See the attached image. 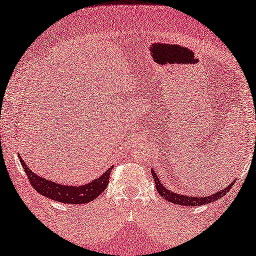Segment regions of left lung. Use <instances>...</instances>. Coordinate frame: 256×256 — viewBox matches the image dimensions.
Returning <instances> with one entry per match:
<instances>
[{
	"label": "left lung",
	"instance_id": "obj_1",
	"mask_svg": "<svg viewBox=\"0 0 256 256\" xmlns=\"http://www.w3.org/2000/svg\"><path fill=\"white\" fill-rule=\"evenodd\" d=\"M152 176H153L154 182H155V186L156 190L160 194V196L164 198L166 201H170V202L176 204H181V206H188V207H198V206H202V204H207L212 202V201H216L218 199L222 198L224 196L228 194V191L232 189V186H234V182H232L230 184H228L225 189L219 190L216 194H214L212 196H184V194H178L173 192L171 190H168L166 186H164L162 184V182L160 181V178L158 176V174L154 172V168H152Z\"/></svg>",
	"mask_w": 256,
	"mask_h": 256
}]
</instances>
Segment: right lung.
<instances>
[{
    "label": "right lung",
    "mask_w": 256,
    "mask_h": 256,
    "mask_svg": "<svg viewBox=\"0 0 256 256\" xmlns=\"http://www.w3.org/2000/svg\"><path fill=\"white\" fill-rule=\"evenodd\" d=\"M19 158L26 176L29 178V182L38 194L47 196V198L54 201L70 204H83L91 202L92 200L96 199L106 190L108 184H109L110 173L112 168H110L101 176L88 183V184L74 186L60 184L57 182L47 180L46 178L37 176V174L32 172V170L26 166L24 160L20 158V155Z\"/></svg>",
    "instance_id": "obj_1"
}]
</instances>
